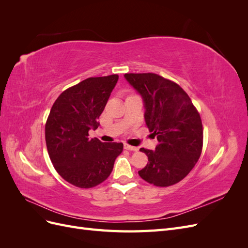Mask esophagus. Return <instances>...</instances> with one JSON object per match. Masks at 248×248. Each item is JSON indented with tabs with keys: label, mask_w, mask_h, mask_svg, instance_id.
I'll list each match as a JSON object with an SVG mask.
<instances>
[{
	"label": "esophagus",
	"mask_w": 248,
	"mask_h": 248,
	"mask_svg": "<svg viewBox=\"0 0 248 248\" xmlns=\"http://www.w3.org/2000/svg\"><path fill=\"white\" fill-rule=\"evenodd\" d=\"M124 149H126V150H129V151H134V152H137L138 150H139L137 147H133V146L127 145V144H125V145H124Z\"/></svg>",
	"instance_id": "esophagus-1"
}]
</instances>
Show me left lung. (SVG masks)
<instances>
[{
    "mask_svg": "<svg viewBox=\"0 0 248 248\" xmlns=\"http://www.w3.org/2000/svg\"><path fill=\"white\" fill-rule=\"evenodd\" d=\"M124 78L141 96L145 121L156 136L155 150L139 175L150 184L167 187L181 181L198 162L202 148V125L189 96L176 82L155 73H126Z\"/></svg>",
    "mask_w": 248,
    "mask_h": 248,
    "instance_id": "left-lung-1",
    "label": "left lung"
}]
</instances>
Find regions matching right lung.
I'll return each instance as SVG.
<instances>
[{
  "mask_svg": "<svg viewBox=\"0 0 248 248\" xmlns=\"http://www.w3.org/2000/svg\"><path fill=\"white\" fill-rule=\"evenodd\" d=\"M119 76L89 78L60 95L46 124V141L56 170L67 182L91 188L110 175L122 142L90 139L114 90Z\"/></svg>",
  "mask_w": 248,
  "mask_h": 248,
  "instance_id": "1",
  "label": "right lung"
}]
</instances>
